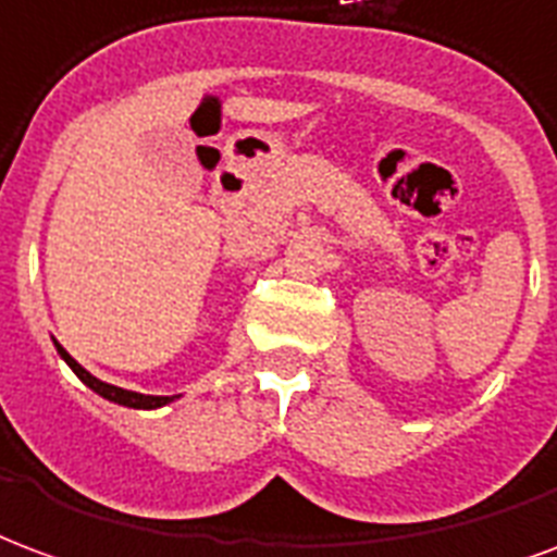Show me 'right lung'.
Wrapping results in <instances>:
<instances>
[{
	"mask_svg": "<svg viewBox=\"0 0 557 557\" xmlns=\"http://www.w3.org/2000/svg\"><path fill=\"white\" fill-rule=\"evenodd\" d=\"M55 350H59V356H62L64 362L71 364V371L83 380L91 392H97L100 397H107V400H112V404H117V407H129V409H160L165 407V404H172L174 397L181 395H172V397H162V395H139V392H127V388H117V385H109L103 383V380H97L95 373H88L83 368V364L73 359L71 352L64 350L62 344L55 341Z\"/></svg>",
	"mask_w": 557,
	"mask_h": 557,
	"instance_id": "add662e5",
	"label": "right lung"
}]
</instances>
